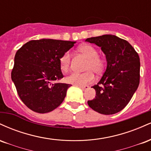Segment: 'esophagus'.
Segmentation results:
<instances>
[{
    "label": "esophagus",
    "instance_id": "obj_1",
    "mask_svg": "<svg viewBox=\"0 0 151 151\" xmlns=\"http://www.w3.org/2000/svg\"><path fill=\"white\" fill-rule=\"evenodd\" d=\"M79 87H80L82 90H85V89H89V86H79Z\"/></svg>",
    "mask_w": 151,
    "mask_h": 151
}]
</instances>
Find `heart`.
I'll list each match as a JSON object with an SVG mask.
<instances>
[{
	"instance_id": "heart-1",
	"label": "heart",
	"mask_w": 151,
	"mask_h": 151,
	"mask_svg": "<svg viewBox=\"0 0 151 151\" xmlns=\"http://www.w3.org/2000/svg\"><path fill=\"white\" fill-rule=\"evenodd\" d=\"M78 50L82 54L87 61L84 65L85 72L82 73L74 72L67 76L65 80L67 83L77 86H86L93 81L94 73L101 74L104 71L106 62L104 59L99 56L97 50L89 45H82L79 46ZM71 55L70 52H65L60 58V67L62 72H67L70 68Z\"/></svg>"
}]
</instances>
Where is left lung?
I'll return each mask as SVG.
<instances>
[{"label":"left lung","mask_w":151,"mask_h":151,"mask_svg":"<svg viewBox=\"0 0 151 151\" xmlns=\"http://www.w3.org/2000/svg\"><path fill=\"white\" fill-rule=\"evenodd\" d=\"M101 47L107 61L100 81L92 86L96 96L88 105L98 113L111 115L126 107L140 82V58L129 42L113 35L87 38Z\"/></svg>","instance_id":"1"}]
</instances>
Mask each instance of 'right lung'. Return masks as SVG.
<instances>
[{
	"label": "right lung",
	"mask_w": 151,
	"mask_h": 151,
	"mask_svg": "<svg viewBox=\"0 0 151 151\" xmlns=\"http://www.w3.org/2000/svg\"><path fill=\"white\" fill-rule=\"evenodd\" d=\"M74 43L52 39L30 40L16 52L11 79L27 108L45 114L62 103L72 85L55 81L64 77L60 58Z\"/></svg>",
	"instance_id": "add662e5"
}]
</instances>
